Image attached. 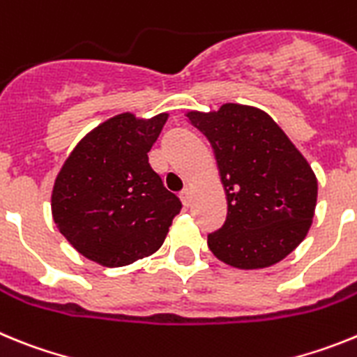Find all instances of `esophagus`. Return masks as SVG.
I'll list each match as a JSON object with an SVG mask.
<instances>
[{
  "mask_svg": "<svg viewBox=\"0 0 357 357\" xmlns=\"http://www.w3.org/2000/svg\"><path fill=\"white\" fill-rule=\"evenodd\" d=\"M181 200H182V204H184L185 207L191 206V191H189V189H184V191H182Z\"/></svg>",
  "mask_w": 357,
  "mask_h": 357,
  "instance_id": "1",
  "label": "esophagus"
}]
</instances>
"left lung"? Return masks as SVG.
<instances>
[{
    "instance_id": "left-lung-1",
    "label": "left lung",
    "mask_w": 357,
    "mask_h": 357,
    "mask_svg": "<svg viewBox=\"0 0 357 357\" xmlns=\"http://www.w3.org/2000/svg\"><path fill=\"white\" fill-rule=\"evenodd\" d=\"M185 116L209 139L227 197L225 223L207 236L211 252L241 270L284 259L307 236L317 207V175L305 157L257 107L225 103Z\"/></svg>"
}]
</instances>
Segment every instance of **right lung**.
<instances>
[{"mask_svg":"<svg viewBox=\"0 0 357 357\" xmlns=\"http://www.w3.org/2000/svg\"><path fill=\"white\" fill-rule=\"evenodd\" d=\"M168 112H123L84 135L52 191L53 222L73 248L107 268L127 266L160 248L181 200L148 162Z\"/></svg>","mask_w":357,"mask_h":357,"instance_id":"obj_1","label":"right lung"}]
</instances>
